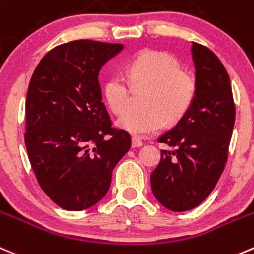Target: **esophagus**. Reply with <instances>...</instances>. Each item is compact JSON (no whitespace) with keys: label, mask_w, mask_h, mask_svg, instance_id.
<instances>
[{"label":"esophagus","mask_w":254,"mask_h":254,"mask_svg":"<svg viewBox=\"0 0 254 254\" xmlns=\"http://www.w3.org/2000/svg\"><path fill=\"white\" fill-rule=\"evenodd\" d=\"M131 146H132V147H140V146H142V141L139 139V137H132V140H131Z\"/></svg>","instance_id":"obj_1"}]
</instances>
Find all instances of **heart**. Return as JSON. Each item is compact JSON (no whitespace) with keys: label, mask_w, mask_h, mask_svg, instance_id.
<instances>
[{"label":"heart","mask_w":254,"mask_h":254,"mask_svg":"<svg viewBox=\"0 0 254 254\" xmlns=\"http://www.w3.org/2000/svg\"><path fill=\"white\" fill-rule=\"evenodd\" d=\"M129 80L135 88H147L141 110H129L118 120L122 129L146 136L162 129L167 123L185 117L195 100L197 80L191 72L181 69L180 62L166 52H141L127 67ZM104 97L110 109L122 114L129 107L130 83L114 74L105 82Z\"/></svg>","instance_id":"heart-1"}]
</instances>
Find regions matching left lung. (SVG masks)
Here are the masks:
<instances>
[{"instance_id":"obj_1","label":"left lung","mask_w":254,"mask_h":254,"mask_svg":"<svg viewBox=\"0 0 254 254\" xmlns=\"http://www.w3.org/2000/svg\"><path fill=\"white\" fill-rule=\"evenodd\" d=\"M197 93L185 117L157 139L172 150L150 175L151 190L164 207L175 212L197 207L222 175L235 125L236 108L230 77L212 51L192 43Z\"/></svg>"}]
</instances>
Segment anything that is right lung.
I'll use <instances>...</instances> for the list:
<instances>
[{"instance_id":"add662e5","label":"right lung","mask_w":254,"mask_h":254,"mask_svg":"<svg viewBox=\"0 0 254 254\" xmlns=\"http://www.w3.org/2000/svg\"><path fill=\"white\" fill-rule=\"evenodd\" d=\"M123 44L79 39L49 51L27 90L26 142L32 170L59 207L82 211L108 192L131 136L112 127L99 72Z\"/></svg>"}]
</instances>
